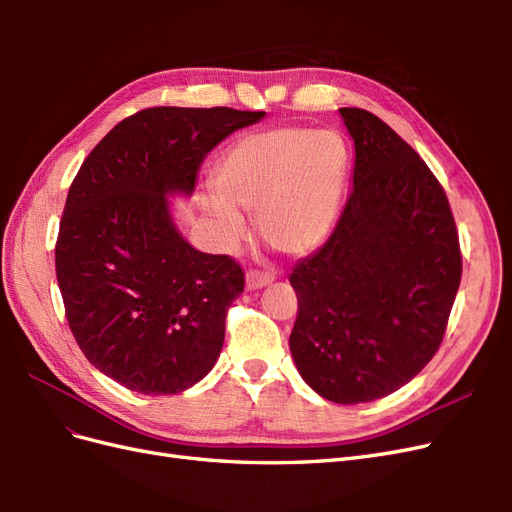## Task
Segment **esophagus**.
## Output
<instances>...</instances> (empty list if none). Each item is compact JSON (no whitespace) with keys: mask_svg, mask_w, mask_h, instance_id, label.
I'll use <instances>...</instances> for the list:
<instances>
[{"mask_svg":"<svg viewBox=\"0 0 512 512\" xmlns=\"http://www.w3.org/2000/svg\"><path fill=\"white\" fill-rule=\"evenodd\" d=\"M275 280V273H267V271H247L245 273V288L247 290H258V288H265Z\"/></svg>","mask_w":512,"mask_h":512,"instance_id":"34e87169","label":"esophagus"}]
</instances>
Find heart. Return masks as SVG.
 <instances>
[{
  "label": "heart",
  "instance_id": "obj_1",
  "mask_svg": "<svg viewBox=\"0 0 512 512\" xmlns=\"http://www.w3.org/2000/svg\"><path fill=\"white\" fill-rule=\"evenodd\" d=\"M348 166L342 136L331 130L277 128L241 138L220 158L215 192L203 207L230 243L243 239L239 211L256 215L258 237L290 256L312 252L335 222Z\"/></svg>",
  "mask_w": 512,
  "mask_h": 512
}]
</instances>
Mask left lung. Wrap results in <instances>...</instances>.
<instances>
[{
	"label": "left lung",
	"mask_w": 512,
	"mask_h": 512,
	"mask_svg": "<svg viewBox=\"0 0 512 512\" xmlns=\"http://www.w3.org/2000/svg\"><path fill=\"white\" fill-rule=\"evenodd\" d=\"M354 141L352 192L333 235L297 262L290 352L335 404L408 384L438 352L461 282L459 235L440 181L363 108H339Z\"/></svg>",
	"instance_id": "obj_1"
}]
</instances>
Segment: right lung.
<instances>
[{
	"label": "right lung",
	"mask_w": 512,
	"mask_h": 512,
	"mask_svg": "<svg viewBox=\"0 0 512 512\" xmlns=\"http://www.w3.org/2000/svg\"><path fill=\"white\" fill-rule=\"evenodd\" d=\"M265 117L153 106L119 121L76 173L55 245L66 318L87 361L143 395L203 380L245 275L181 237L168 196H190L207 153Z\"/></svg>",
	"instance_id": "add662e5"
}]
</instances>
